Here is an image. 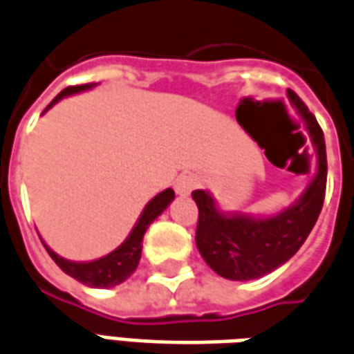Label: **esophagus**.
I'll return each instance as SVG.
<instances>
[{
    "label": "esophagus",
    "mask_w": 354,
    "mask_h": 354,
    "mask_svg": "<svg viewBox=\"0 0 354 354\" xmlns=\"http://www.w3.org/2000/svg\"><path fill=\"white\" fill-rule=\"evenodd\" d=\"M201 185V180L199 176H195L192 172H185L182 176H178L176 180V192L180 195H187L192 194L194 189H197Z\"/></svg>",
    "instance_id": "esophagus-1"
}]
</instances>
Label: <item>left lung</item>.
<instances>
[{
    "label": "left lung",
    "mask_w": 354,
    "mask_h": 354,
    "mask_svg": "<svg viewBox=\"0 0 354 354\" xmlns=\"http://www.w3.org/2000/svg\"><path fill=\"white\" fill-rule=\"evenodd\" d=\"M288 95L306 120L318 149V170L305 194L272 218L224 216L207 192L192 194L199 209L195 243L205 263L222 278L245 281L276 270L305 243L322 211L328 176L324 132L297 93L288 90Z\"/></svg>",
    "instance_id": "8db88e82"
}]
</instances>
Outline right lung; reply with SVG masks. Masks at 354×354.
Segmentation results:
<instances>
[{"mask_svg": "<svg viewBox=\"0 0 354 354\" xmlns=\"http://www.w3.org/2000/svg\"><path fill=\"white\" fill-rule=\"evenodd\" d=\"M91 86H95V82L91 84H80V86H68L65 90L61 91L57 95L55 100L51 101L48 105V109L59 101L65 95H71V93H78V91L90 90ZM174 199V192L172 189H165L160 192L157 197H153L151 201L147 203V207L143 209L142 216L138 220L136 228L132 230V234L126 237V241L122 245L115 249L113 253H109L107 257L103 259H97V261H91V263H73V261H65L63 257H59L57 253H53L48 245L49 257L55 261V264L61 268V270L73 276L74 280L82 281L84 286H90V288H113V286H118L122 283L126 278H130L134 270L138 268V263H140V257H142V241L145 230L149 228L153 220L159 216L160 212L165 211L170 205V201Z\"/></svg>", "mask_w": 354, "mask_h": 354, "instance_id": "obj_1", "label": "right lung"}]
</instances>
